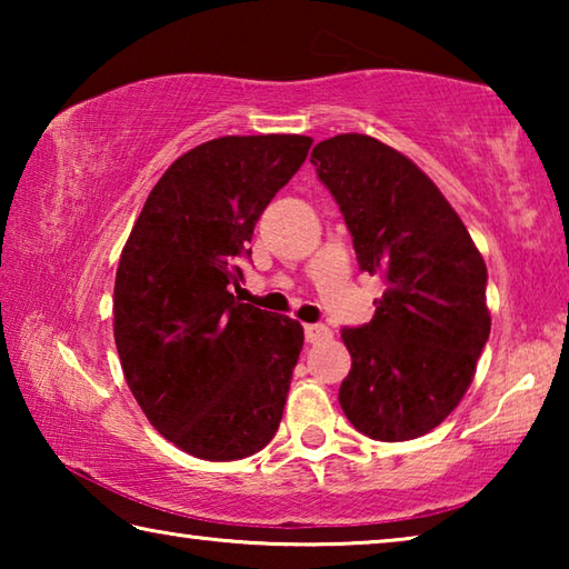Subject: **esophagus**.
<instances>
[{
  "label": "esophagus",
  "instance_id": "34e87169",
  "mask_svg": "<svg viewBox=\"0 0 569 569\" xmlns=\"http://www.w3.org/2000/svg\"><path fill=\"white\" fill-rule=\"evenodd\" d=\"M331 336V329L329 326L323 323H308L306 326V341L308 343H319V341H326Z\"/></svg>",
  "mask_w": 569,
  "mask_h": 569
}]
</instances>
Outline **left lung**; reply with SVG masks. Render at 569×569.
Returning <instances> with one entry per match:
<instances>
[{
	"label": "left lung",
	"instance_id": "8db88e82",
	"mask_svg": "<svg viewBox=\"0 0 569 569\" xmlns=\"http://www.w3.org/2000/svg\"><path fill=\"white\" fill-rule=\"evenodd\" d=\"M311 162L341 208L359 268L387 286L373 319L341 333L351 353L341 409L371 439L429 435L467 393L489 339L485 258L399 150L346 132L319 142Z\"/></svg>",
	"mask_w": 569,
	"mask_h": 569
}]
</instances>
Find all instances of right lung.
<instances>
[{"label":"right lung","mask_w":569,"mask_h":569,"mask_svg":"<svg viewBox=\"0 0 569 569\" xmlns=\"http://www.w3.org/2000/svg\"><path fill=\"white\" fill-rule=\"evenodd\" d=\"M306 134H226L162 172L114 276V346L148 421L208 461L261 451L283 417L303 326L230 293L256 220L311 150Z\"/></svg>","instance_id":"obj_1"}]
</instances>
